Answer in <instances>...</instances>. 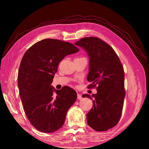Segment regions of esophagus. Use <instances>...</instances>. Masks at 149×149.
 <instances>
[{"label": "esophagus", "instance_id": "obj_1", "mask_svg": "<svg viewBox=\"0 0 149 149\" xmlns=\"http://www.w3.org/2000/svg\"><path fill=\"white\" fill-rule=\"evenodd\" d=\"M77 98L79 100H81L82 98V97L81 96L80 94H79V93H77Z\"/></svg>", "mask_w": 149, "mask_h": 149}]
</instances>
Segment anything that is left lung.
Returning <instances> with one entry per match:
<instances>
[{
  "mask_svg": "<svg viewBox=\"0 0 149 149\" xmlns=\"http://www.w3.org/2000/svg\"><path fill=\"white\" fill-rule=\"evenodd\" d=\"M75 45L88 54V88L97 91L92 95L94 100L86 115L88 124L96 131H106L115 126L121 116L126 94L123 66L112 47L98 37L82 38ZM82 97L92 100L88 94Z\"/></svg>",
  "mask_w": 149,
  "mask_h": 149,
  "instance_id": "8db88e82",
  "label": "left lung"
}]
</instances>
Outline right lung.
I'll use <instances>...</instances> for the list:
<instances>
[{
    "mask_svg": "<svg viewBox=\"0 0 149 149\" xmlns=\"http://www.w3.org/2000/svg\"><path fill=\"white\" fill-rule=\"evenodd\" d=\"M78 51L72 43L46 38L31 46L21 60L17 82L20 97L28 119L39 131L51 133L61 128L77 100L72 88L65 86L56 90L51 83L60 62Z\"/></svg>",
    "mask_w": 149,
    "mask_h": 149,
    "instance_id": "1",
    "label": "right lung"
}]
</instances>
